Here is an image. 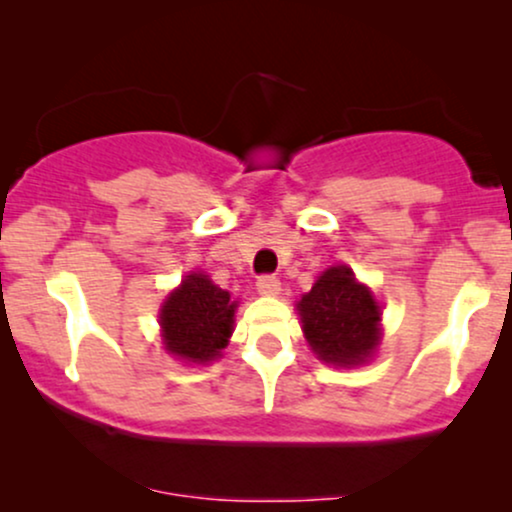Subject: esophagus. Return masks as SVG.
<instances>
[{
	"label": "esophagus",
	"instance_id": "34e87169",
	"mask_svg": "<svg viewBox=\"0 0 512 512\" xmlns=\"http://www.w3.org/2000/svg\"><path fill=\"white\" fill-rule=\"evenodd\" d=\"M257 291H260L262 296H276V293L281 291V281L276 279L274 274H264L257 279Z\"/></svg>",
	"mask_w": 512,
	"mask_h": 512
}]
</instances>
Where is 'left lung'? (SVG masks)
Wrapping results in <instances>:
<instances>
[{
    "label": "left lung",
    "instance_id": "obj_1",
    "mask_svg": "<svg viewBox=\"0 0 512 512\" xmlns=\"http://www.w3.org/2000/svg\"><path fill=\"white\" fill-rule=\"evenodd\" d=\"M303 332L322 361L356 366L380 344V308L349 267H330L298 301Z\"/></svg>",
    "mask_w": 512,
    "mask_h": 512
}]
</instances>
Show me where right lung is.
<instances>
[{
  "label": "right lung",
  "mask_w": 512,
  "mask_h": 512,
  "mask_svg": "<svg viewBox=\"0 0 512 512\" xmlns=\"http://www.w3.org/2000/svg\"><path fill=\"white\" fill-rule=\"evenodd\" d=\"M236 301L211 284L204 274H190L168 296L161 310V327L170 354L192 363H207L221 354L233 332Z\"/></svg>",
  "instance_id": "add662e5"
}]
</instances>
